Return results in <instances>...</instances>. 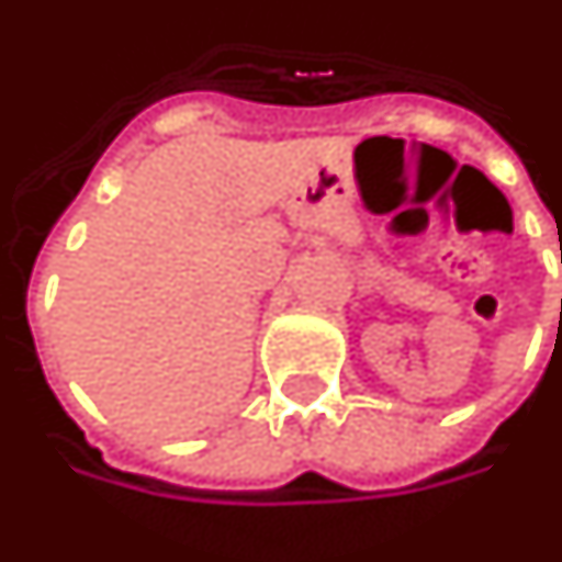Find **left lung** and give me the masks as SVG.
Segmentation results:
<instances>
[{"mask_svg": "<svg viewBox=\"0 0 562 562\" xmlns=\"http://www.w3.org/2000/svg\"><path fill=\"white\" fill-rule=\"evenodd\" d=\"M560 265H562V249H560Z\"/></svg>", "mask_w": 562, "mask_h": 562, "instance_id": "1", "label": "left lung"}]
</instances>
